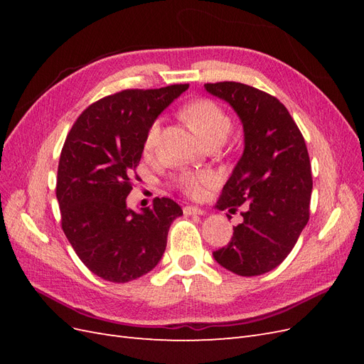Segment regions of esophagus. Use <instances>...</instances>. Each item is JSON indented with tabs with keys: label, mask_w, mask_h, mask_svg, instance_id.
<instances>
[{
	"label": "esophagus",
	"mask_w": 364,
	"mask_h": 364,
	"mask_svg": "<svg viewBox=\"0 0 364 364\" xmlns=\"http://www.w3.org/2000/svg\"><path fill=\"white\" fill-rule=\"evenodd\" d=\"M183 214L185 215H197V214H203V211L200 208H197V206H193V205H186L185 208H183Z\"/></svg>",
	"instance_id": "1"
}]
</instances>
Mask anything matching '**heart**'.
Returning a JSON list of instances; mask_svg holds the SVG:
<instances>
[{
    "instance_id": "b5f03b06",
    "label": "heart",
    "mask_w": 364,
    "mask_h": 364,
    "mask_svg": "<svg viewBox=\"0 0 364 364\" xmlns=\"http://www.w3.org/2000/svg\"><path fill=\"white\" fill-rule=\"evenodd\" d=\"M185 119L188 124L202 136L205 142H211L215 138L228 136L230 130V118L225 112V109L208 98H200L185 107L183 111ZM161 134V119H155L150 124L146 138H144V151L150 153L155 150L156 142ZM176 185L185 194L188 196H200L202 190L206 185L214 182V176L205 171H181L176 176Z\"/></svg>"
}]
</instances>
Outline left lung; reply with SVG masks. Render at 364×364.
Returning <instances> with one entry per match:
<instances>
[{"instance_id":"1","label":"left lung","mask_w":364,"mask_h":364,"mask_svg":"<svg viewBox=\"0 0 364 364\" xmlns=\"http://www.w3.org/2000/svg\"><path fill=\"white\" fill-rule=\"evenodd\" d=\"M234 107L245 129V151L223 186L218 208L241 213L215 261L240 277L270 272L287 258L310 218L311 164L305 139L277 97L238 82L205 83Z\"/></svg>"}]
</instances>
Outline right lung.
<instances>
[{
  "mask_svg": "<svg viewBox=\"0 0 364 364\" xmlns=\"http://www.w3.org/2000/svg\"><path fill=\"white\" fill-rule=\"evenodd\" d=\"M188 83L124 90L87 106L60 151L56 196L60 225L77 257L97 277L129 282L155 269L170 225L182 215L168 197L135 213L126 206L138 181L150 124Z\"/></svg>",
  "mask_w": 364,
  "mask_h": 364,
  "instance_id": "right-lung-1",
  "label": "right lung"
}]
</instances>
